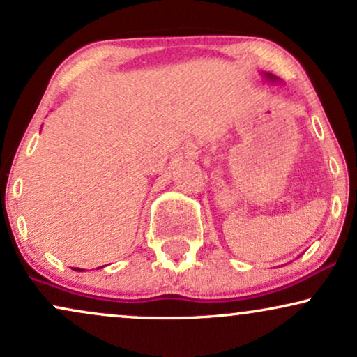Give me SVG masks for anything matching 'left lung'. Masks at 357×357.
<instances>
[{
	"instance_id": "8db88e82",
	"label": "left lung",
	"mask_w": 357,
	"mask_h": 357,
	"mask_svg": "<svg viewBox=\"0 0 357 357\" xmlns=\"http://www.w3.org/2000/svg\"><path fill=\"white\" fill-rule=\"evenodd\" d=\"M265 77L270 79V81H276V77L273 76V74H270V73H265Z\"/></svg>"
}]
</instances>
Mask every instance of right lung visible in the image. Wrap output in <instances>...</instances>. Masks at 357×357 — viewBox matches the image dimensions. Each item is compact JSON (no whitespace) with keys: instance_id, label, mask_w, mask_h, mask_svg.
Wrapping results in <instances>:
<instances>
[{"instance_id":"obj_1","label":"right lung","mask_w":357,"mask_h":357,"mask_svg":"<svg viewBox=\"0 0 357 357\" xmlns=\"http://www.w3.org/2000/svg\"><path fill=\"white\" fill-rule=\"evenodd\" d=\"M74 270H77V271H82V270H79V268H74Z\"/></svg>"}]
</instances>
